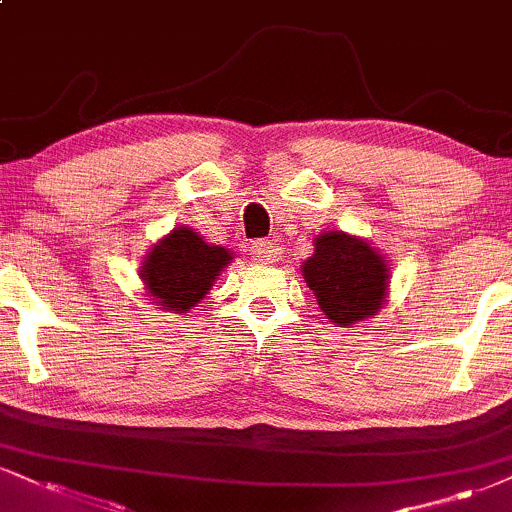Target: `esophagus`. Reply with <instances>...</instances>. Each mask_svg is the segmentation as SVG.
<instances>
[{"instance_id":"esophagus-1","label":"esophagus","mask_w":512,"mask_h":512,"mask_svg":"<svg viewBox=\"0 0 512 512\" xmlns=\"http://www.w3.org/2000/svg\"><path fill=\"white\" fill-rule=\"evenodd\" d=\"M251 254H254L256 261L261 263H273L277 258V249L270 239H256L254 246H251Z\"/></svg>"}]
</instances>
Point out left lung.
<instances>
[{"instance_id": "obj_1", "label": "left lung", "mask_w": 512, "mask_h": 512, "mask_svg": "<svg viewBox=\"0 0 512 512\" xmlns=\"http://www.w3.org/2000/svg\"><path fill=\"white\" fill-rule=\"evenodd\" d=\"M301 268L320 311L337 325L375 315L389 287L382 256L344 232H325L315 239V254Z\"/></svg>"}]
</instances>
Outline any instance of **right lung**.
Here are the masks:
<instances>
[{"label":"right lung","mask_w":512,"mask_h":512,"mask_svg":"<svg viewBox=\"0 0 512 512\" xmlns=\"http://www.w3.org/2000/svg\"><path fill=\"white\" fill-rule=\"evenodd\" d=\"M230 261L232 254L223 246L206 244L189 227H178L151 249L140 275L159 306L185 313L204 299Z\"/></svg>","instance_id":"add662e5"}]
</instances>
